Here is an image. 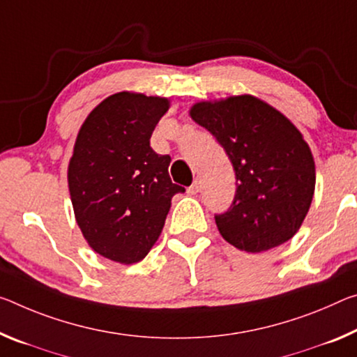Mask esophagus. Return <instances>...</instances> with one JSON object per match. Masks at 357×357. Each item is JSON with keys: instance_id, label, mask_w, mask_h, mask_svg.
Listing matches in <instances>:
<instances>
[{"instance_id": "esophagus-1", "label": "esophagus", "mask_w": 357, "mask_h": 357, "mask_svg": "<svg viewBox=\"0 0 357 357\" xmlns=\"http://www.w3.org/2000/svg\"><path fill=\"white\" fill-rule=\"evenodd\" d=\"M199 190H200V181L195 179L194 183H192L190 188H188V194L189 195H195V194H199Z\"/></svg>"}]
</instances>
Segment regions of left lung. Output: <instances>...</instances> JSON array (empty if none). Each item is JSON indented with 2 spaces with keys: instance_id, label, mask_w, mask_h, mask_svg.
<instances>
[{
  "instance_id": "obj_1",
  "label": "left lung",
  "mask_w": 357,
  "mask_h": 357,
  "mask_svg": "<svg viewBox=\"0 0 357 357\" xmlns=\"http://www.w3.org/2000/svg\"><path fill=\"white\" fill-rule=\"evenodd\" d=\"M190 117L222 146L235 169L230 208L216 214L225 241L268 251L301 229L314 194V160L296 126L252 95L202 101Z\"/></svg>"
}]
</instances>
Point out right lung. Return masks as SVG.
<instances>
[{"label": "right lung", "mask_w": 357, "mask_h": 357, "mask_svg": "<svg viewBox=\"0 0 357 357\" xmlns=\"http://www.w3.org/2000/svg\"><path fill=\"white\" fill-rule=\"evenodd\" d=\"M169 101L119 92L87 116L68 167V185L84 238L119 264L143 260L165 225L174 194L169 155L151 148V135Z\"/></svg>", "instance_id": "right-lung-1"}]
</instances>
